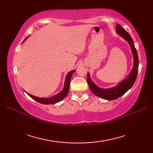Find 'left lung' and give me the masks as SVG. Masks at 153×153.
I'll return each instance as SVG.
<instances>
[{"instance_id": "8db88e82", "label": "left lung", "mask_w": 153, "mask_h": 153, "mask_svg": "<svg viewBox=\"0 0 153 153\" xmlns=\"http://www.w3.org/2000/svg\"><path fill=\"white\" fill-rule=\"evenodd\" d=\"M116 31L119 35L123 37L128 42L131 47V51L134 56V66H133L131 72L127 77L122 80L121 82L118 83V85L108 89H102L97 86L93 81L91 79L89 73L87 74V83L89 86V88L92 93L97 97H100L101 99L112 100L119 98L125 94L128 91L131 89L134 85L137 78L139 67V59L137 56V51L135 49L134 43L130 37L129 34L119 24L116 25Z\"/></svg>"}]
</instances>
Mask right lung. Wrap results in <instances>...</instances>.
Listing matches in <instances>:
<instances>
[{
    "label": "right lung",
    "mask_w": 153,
    "mask_h": 153,
    "mask_svg": "<svg viewBox=\"0 0 153 153\" xmlns=\"http://www.w3.org/2000/svg\"><path fill=\"white\" fill-rule=\"evenodd\" d=\"M27 37H28L25 38L24 41L26 40ZM75 71H76V70H71L66 75L63 89L62 90L60 93H58V94H56V95H54L53 97H48V98H39V97L31 95H30V94L27 93L26 91H25V93H26L30 97H31L32 99H34L35 100H36L37 102H40L41 104H45V105H53V104H56L58 102L61 101L62 100H63L68 95V91H69L71 77V76H72V74L74 73Z\"/></svg>",
    "instance_id": "right-lung-1"
}]
</instances>
